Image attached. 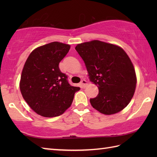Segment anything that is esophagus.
Returning a JSON list of instances; mask_svg holds the SVG:
<instances>
[{
    "label": "esophagus",
    "mask_w": 157,
    "mask_h": 157,
    "mask_svg": "<svg viewBox=\"0 0 157 157\" xmlns=\"http://www.w3.org/2000/svg\"><path fill=\"white\" fill-rule=\"evenodd\" d=\"M80 84H81V85H82V87H83V88H84L85 86H86V84H87V82H86V81L85 80V79H82V80L81 81V83H80Z\"/></svg>",
    "instance_id": "34e87169"
}]
</instances>
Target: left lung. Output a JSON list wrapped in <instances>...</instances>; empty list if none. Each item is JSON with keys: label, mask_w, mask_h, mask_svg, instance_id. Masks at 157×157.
I'll list each match as a JSON object with an SVG mask.
<instances>
[{"label": "left lung", "mask_w": 157, "mask_h": 157, "mask_svg": "<svg viewBox=\"0 0 157 157\" xmlns=\"http://www.w3.org/2000/svg\"><path fill=\"white\" fill-rule=\"evenodd\" d=\"M84 60L90 80L98 86V94L90 98L93 108L113 115L125 108L134 94L135 69L128 55L119 46L99 40L76 46Z\"/></svg>", "instance_id": "left-lung-1"}]
</instances>
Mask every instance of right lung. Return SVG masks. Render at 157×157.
<instances>
[{"mask_svg":"<svg viewBox=\"0 0 157 157\" xmlns=\"http://www.w3.org/2000/svg\"><path fill=\"white\" fill-rule=\"evenodd\" d=\"M70 45L53 42L34 49L22 70L19 88L30 108L45 117L62 115L73 102L79 87L69 84L59 65Z\"/></svg>","mask_w":157,"mask_h":157,"instance_id":"add662e5","label":"right lung"}]
</instances>
